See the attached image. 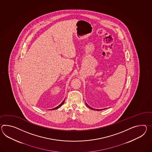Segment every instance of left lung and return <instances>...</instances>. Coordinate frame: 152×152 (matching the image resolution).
<instances>
[{
    "label": "left lung",
    "instance_id": "left-lung-1",
    "mask_svg": "<svg viewBox=\"0 0 152 152\" xmlns=\"http://www.w3.org/2000/svg\"><path fill=\"white\" fill-rule=\"evenodd\" d=\"M86 105H87V106L88 107H89L91 109H92V110H98V111H100V110H104V109H93L92 107H90L89 105H88V104H86Z\"/></svg>",
    "mask_w": 152,
    "mask_h": 152
}]
</instances>
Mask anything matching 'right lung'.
Returning <instances> with one entry per match:
<instances>
[{"mask_svg": "<svg viewBox=\"0 0 152 152\" xmlns=\"http://www.w3.org/2000/svg\"><path fill=\"white\" fill-rule=\"evenodd\" d=\"M64 102H65V100H63V102L61 103L59 105H58V107H54V108H53V109H51V110H56V109H58V108H59L62 105H63V104H64Z\"/></svg>", "mask_w": 152, "mask_h": 152, "instance_id": "obj_1", "label": "right lung"}]
</instances>
